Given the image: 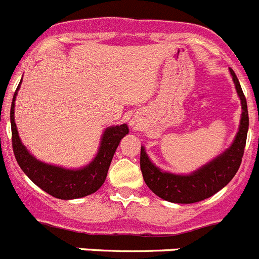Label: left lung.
Listing matches in <instances>:
<instances>
[{
	"label": "left lung",
	"instance_id": "8db88e82",
	"mask_svg": "<svg viewBox=\"0 0 259 259\" xmlns=\"http://www.w3.org/2000/svg\"><path fill=\"white\" fill-rule=\"evenodd\" d=\"M230 74L235 83L237 96L241 101L242 113L235 140L223 153L193 172L188 175H179L162 171L150 161L145 152V146H141L140 167L143 178L150 191L157 194L158 197L175 203L198 202L211 197L212 194L224 188L232 180L233 176L236 175L245 149L249 116L248 105L239 79L232 68H230Z\"/></svg>",
	"mask_w": 259,
	"mask_h": 259
}]
</instances>
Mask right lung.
I'll list each match as a JSON object with an SVG mask.
<instances>
[{"instance_id": "1", "label": "right lung", "mask_w": 259, "mask_h": 259, "mask_svg": "<svg viewBox=\"0 0 259 259\" xmlns=\"http://www.w3.org/2000/svg\"><path fill=\"white\" fill-rule=\"evenodd\" d=\"M20 83L14 93L13 102H11L10 122L14 155L17 158L18 164L23 172L42 191L59 200H75L95 193L105 183L114 153L120 140L130 132L128 125L120 124L107 127L100 141L97 154L87 166L80 168H66L56 164L45 163L28 152L26 146L23 145L18 134L15 118H14V109H15V100H17L18 89L20 88Z\"/></svg>"}]
</instances>
